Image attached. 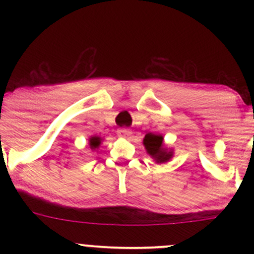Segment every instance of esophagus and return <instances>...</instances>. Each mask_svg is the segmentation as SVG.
I'll return each mask as SVG.
<instances>
[{"mask_svg":"<svg viewBox=\"0 0 254 254\" xmlns=\"http://www.w3.org/2000/svg\"><path fill=\"white\" fill-rule=\"evenodd\" d=\"M118 135L122 137H125V139H130L132 135V131L130 129H127V127H122V129L118 130Z\"/></svg>","mask_w":254,"mask_h":254,"instance_id":"34e87169","label":"esophagus"}]
</instances>
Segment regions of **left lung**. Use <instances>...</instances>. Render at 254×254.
Returning <instances> with one entry per match:
<instances>
[{
    "label": "left lung",
    "mask_w": 254,
    "mask_h": 254,
    "mask_svg": "<svg viewBox=\"0 0 254 254\" xmlns=\"http://www.w3.org/2000/svg\"><path fill=\"white\" fill-rule=\"evenodd\" d=\"M162 143L163 137L161 135L152 134V132L146 135L145 139H143V145H145L147 152L160 163L166 162L172 157V152H167L165 148H162Z\"/></svg>",
    "instance_id": "left-lung-1"
}]
</instances>
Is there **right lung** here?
Masks as SVG:
<instances>
[{"label": "right lung", "mask_w": 254, "mask_h": 254, "mask_svg": "<svg viewBox=\"0 0 254 254\" xmlns=\"http://www.w3.org/2000/svg\"><path fill=\"white\" fill-rule=\"evenodd\" d=\"M99 143H101V137H98V136H93V137H91V140H89V145H91V148L98 147Z\"/></svg>", "instance_id": "right-lung-1"}]
</instances>
